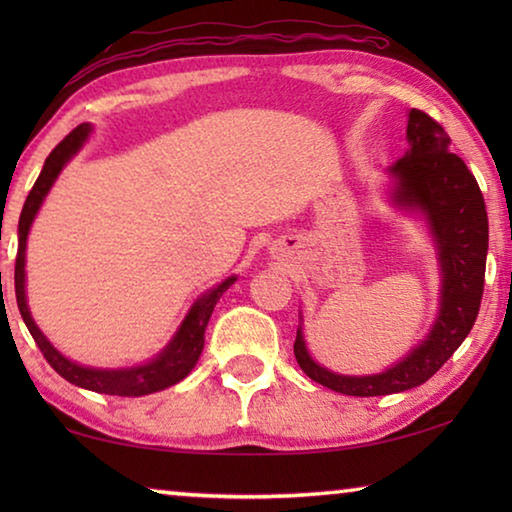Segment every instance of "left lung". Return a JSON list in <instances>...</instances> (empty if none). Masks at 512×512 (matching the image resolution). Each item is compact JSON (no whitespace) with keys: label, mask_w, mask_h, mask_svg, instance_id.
<instances>
[{"label":"left lung","mask_w":512,"mask_h":512,"mask_svg":"<svg viewBox=\"0 0 512 512\" xmlns=\"http://www.w3.org/2000/svg\"><path fill=\"white\" fill-rule=\"evenodd\" d=\"M409 151L391 173L397 178L395 201L427 214L443 264V305L427 339L391 370L370 377L334 375L309 357L298 329L293 352L302 372L336 393L375 397L409 391L443 368L458 350L479 316L485 255H488V212L479 183L465 162L452 153L445 128L427 112H409Z\"/></svg>","instance_id":"left-lung-1"}]
</instances>
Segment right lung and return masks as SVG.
Segmentation results:
<instances>
[{
	"mask_svg": "<svg viewBox=\"0 0 512 512\" xmlns=\"http://www.w3.org/2000/svg\"><path fill=\"white\" fill-rule=\"evenodd\" d=\"M90 133L88 124L76 126L72 133H69L63 142H60L54 151L49 153L45 160V167H42L36 185L27 196V203L22 207L20 214V225H17V237H20V244H17V257H15V298L17 307H20V314L27 323L33 341L42 352V357L54 368L60 377L67 379L69 384L88 388L94 393H106V395H119V397H140V395H151L164 391L173 384H178L180 379L189 375V370L196 366L198 357L203 352L205 343V327L210 323V316L214 311V305L225 293L230 284H235L237 277H228V280L221 282L219 287L212 289L210 293L196 302L189 311L183 327L178 329V334L173 336V341L167 345L160 357H155L146 366L128 368V370H97V368H83L79 363L65 359L54 345H51L45 334L40 332L38 325L33 323L27 307V296H24V250H27V235L31 228L33 216L38 214L42 201L49 192V187L54 185L58 178L60 169L65 167V162L72 158V155L81 149L85 137Z\"/></svg>",
	"mask_w": 512,
	"mask_h": 512,
	"instance_id": "1",
	"label": "right lung"
}]
</instances>
